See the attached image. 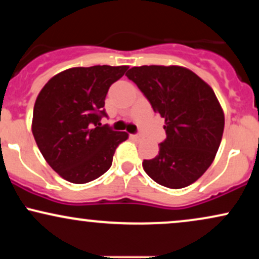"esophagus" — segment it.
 I'll use <instances>...</instances> for the list:
<instances>
[{"label": "esophagus", "instance_id": "34e87169", "mask_svg": "<svg viewBox=\"0 0 259 259\" xmlns=\"http://www.w3.org/2000/svg\"><path fill=\"white\" fill-rule=\"evenodd\" d=\"M130 138H132L134 141H136V142L141 141V140H142V136L141 135H130Z\"/></svg>", "mask_w": 259, "mask_h": 259}]
</instances>
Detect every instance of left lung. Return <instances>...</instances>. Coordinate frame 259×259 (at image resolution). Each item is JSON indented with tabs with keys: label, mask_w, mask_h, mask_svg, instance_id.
<instances>
[{
	"label": "left lung",
	"mask_w": 259,
	"mask_h": 259,
	"mask_svg": "<svg viewBox=\"0 0 259 259\" xmlns=\"http://www.w3.org/2000/svg\"><path fill=\"white\" fill-rule=\"evenodd\" d=\"M125 75L165 120L167 139L154 158L144 159V170L169 189L194 184L214 160L224 132V112L213 89L180 65L133 67Z\"/></svg>",
	"instance_id": "left-lung-1"
}]
</instances>
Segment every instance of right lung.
<instances>
[{"label": "right lung", "instance_id": "1", "mask_svg": "<svg viewBox=\"0 0 259 259\" xmlns=\"http://www.w3.org/2000/svg\"><path fill=\"white\" fill-rule=\"evenodd\" d=\"M127 65L74 67L56 74L38 92L31 132L49 165L64 180L86 184L112 165L125 132L101 126L109 86Z\"/></svg>", "mask_w": 259, "mask_h": 259}]
</instances>
